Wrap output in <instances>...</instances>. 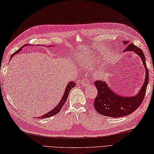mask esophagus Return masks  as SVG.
<instances>
[{
  "instance_id": "esophagus-1",
  "label": "esophagus",
  "mask_w": 154,
  "mask_h": 154,
  "mask_svg": "<svg viewBox=\"0 0 154 154\" xmlns=\"http://www.w3.org/2000/svg\"><path fill=\"white\" fill-rule=\"evenodd\" d=\"M81 84H82V86H88V85L90 84V82H89V81H88L87 78H83V80L81 81Z\"/></svg>"
}]
</instances>
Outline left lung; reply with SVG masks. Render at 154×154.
<instances>
[{
    "label": "left lung",
    "mask_w": 154,
    "mask_h": 154,
    "mask_svg": "<svg viewBox=\"0 0 154 154\" xmlns=\"http://www.w3.org/2000/svg\"><path fill=\"white\" fill-rule=\"evenodd\" d=\"M122 43L126 45L124 52L132 51L141 58L146 70L145 80L136 95L128 97L116 94L104 81L95 82L97 95L94 100V108L99 113L107 117H121L134 112L144 100L149 82V71L146 67V58L142 51L133 43H129L128 41H124Z\"/></svg>",
    "instance_id": "1"
}]
</instances>
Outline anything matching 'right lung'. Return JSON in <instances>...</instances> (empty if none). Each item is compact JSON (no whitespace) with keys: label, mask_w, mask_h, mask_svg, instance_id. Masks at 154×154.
I'll use <instances>...</instances> for the list:
<instances>
[{"label":"right lung","mask_w":154,"mask_h":154,"mask_svg":"<svg viewBox=\"0 0 154 154\" xmlns=\"http://www.w3.org/2000/svg\"><path fill=\"white\" fill-rule=\"evenodd\" d=\"M26 45H23V47H21V48L19 49L17 51H16V52H15L14 53H13L12 55L11 56V57H10V59H12V57L13 56H14L15 54H16L17 53H18L20 52V51H21L22 50L23 47H25ZM75 86H76V83L74 82L73 81L70 82L67 84V86H66V90H65V91H64V94H63V96L62 97V99H61V100H60V102H59V103L58 104V105L56 106V107L53 109V110L50 111L49 112H47V113H46V114H45V115H43V116H42V117H39V119H44V118L51 117H52V116H54V115H57V113H59V111H60V109H62V107H63L64 104L65 103V102H66V100H67L68 95V94H69L70 91V90H72V89L74 87H75Z\"/></svg>","instance_id":"1"}]
</instances>
